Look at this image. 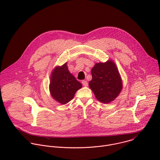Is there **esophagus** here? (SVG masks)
Listing matches in <instances>:
<instances>
[{
  "label": "esophagus",
  "mask_w": 160,
  "mask_h": 160,
  "mask_svg": "<svg viewBox=\"0 0 160 160\" xmlns=\"http://www.w3.org/2000/svg\"><path fill=\"white\" fill-rule=\"evenodd\" d=\"M82 85H83V86H85V87H87V86L88 85V82H87V80H82Z\"/></svg>",
  "instance_id": "obj_1"
}]
</instances>
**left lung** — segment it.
<instances>
[{"instance_id": "8db88e82", "label": "left lung", "mask_w": 160, "mask_h": 160, "mask_svg": "<svg viewBox=\"0 0 160 160\" xmlns=\"http://www.w3.org/2000/svg\"><path fill=\"white\" fill-rule=\"evenodd\" d=\"M92 78L89 87L96 99L102 103H109L118 96L122 89V81L115 62L109 60L96 63L91 70Z\"/></svg>"}]
</instances>
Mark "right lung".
Returning a JSON list of instances; mask_svg holds the SVG:
<instances>
[{
    "label": "right lung",
    "instance_id": "add662e5",
    "mask_svg": "<svg viewBox=\"0 0 160 160\" xmlns=\"http://www.w3.org/2000/svg\"><path fill=\"white\" fill-rule=\"evenodd\" d=\"M82 87L81 83L68 70L66 62L61 66L56 67L51 73L49 85L51 94L62 104L72 100L77 91Z\"/></svg>",
    "mask_w": 160,
    "mask_h": 160
}]
</instances>
